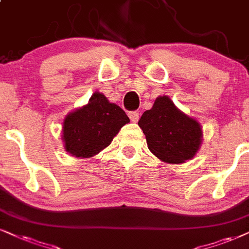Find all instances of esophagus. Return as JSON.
<instances>
[{
  "instance_id": "34e87169",
  "label": "esophagus",
  "mask_w": 249,
  "mask_h": 249,
  "mask_svg": "<svg viewBox=\"0 0 249 249\" xmlns=\"http://www.w3.org/2000/svg\"><path fill=\"white\" fill-rule=\"evenodd\" d=\"M128 117H130L132 123H137L139 121V112L138 111H130L128 112Z\"/></svg>"
}]
</instances>
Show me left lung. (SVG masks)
Listing matches in <instances>:
<instances>
[{
	"instance_id": "obj_1",
	"label": "left lung",
	"mask_w": 249,
	"mask_h": 249,
	"mask_svg": "<svg viewBox=\"0 0 249 249\" xmlns=\"http://www.w3.org/2000/svg\"><path fill=\"white\" fill-rule=\"evenodd\" d=\"M138 125L146 135L150 152L171 164L193 159L202 142L201 125L181 112L168 96L157 97Z\"/></svg>"
}]
</instances>
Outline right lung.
Here are the masks:
<instances>
[{
	"mask_svg": "<svg viewBox=\"0 0 249 249\" xmlns=\"http://www.w3.org/2000/svg\"><path fill=\"white\" fill-rule=\"evenodd\" d=\"M128 122L130 118L121 107L110 103L102 93L95 92L86 106L70 112L63 122L65 150L78 159L96 155L111 143Z\"/></svg>",
	"mask_w": 249,
	"mask_h": 249,
	"instance_id": "obj_1",
	"label": "right lung"
}]
</instances>
